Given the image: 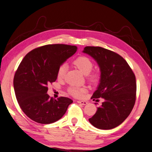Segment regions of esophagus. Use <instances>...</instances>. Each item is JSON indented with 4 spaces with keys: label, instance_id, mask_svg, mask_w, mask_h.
Here are the masks:
<instances>
[{
    "label": "esophagus",
    "instance_id": "34e87169",
    "mask_svg": "<svg viewBox=\"0 0 152 152\" xmlns=\"http://www.w3.org/2000/svg\"><path fill=\"white\" fill-rule=\"evenodd\" d=\"M77 102L80 104H83V105H86V104H88V102L83 101V100H78V101H77Z\"/></svg>",
    "mask_w": 152,
    "mask_h": 152
}]
</instances>
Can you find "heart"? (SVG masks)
I'll return each instance as SVG.
<instances>
[{
    "label": "heart",
    "mask_w": 152,
    "mask_h": 152,
    "mask_svg": "<svg viewBox=\"0 0 152 152\" xmlns=\"http://www.w3.org/2000/svg\"><path fill=\"white\" fill-rule=\"evenodd\" d=\"M74 64L76 66V68L80 71L82 74L84 75L89 74L92 69H93V64L91 62V60L87 57L80 56L78 58H76L74 61ZM66 72V66L65 64L61 65L57 69V76L58 79H63L65 76V74ZM89 80L92 82H97L99 79L98 74H93L90 75ZM71 95L75 96V97H80L82 96L86 92V88H78V87H72L69 90Z\"/></svg>",
    "instance_id": "obj_1"
}]
</instances>
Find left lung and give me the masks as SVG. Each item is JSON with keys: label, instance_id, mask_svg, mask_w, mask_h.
Returning <instances> with one entry per match:
<instances>
[{"label": "left lung", "instance_id": "obj_1", "mask_svg": "<svg viewBox=\"0 0 152 152\" xmlns=\"http://www.w3.org/2000/svg\"><path fill=\"white\" fill-rule=\"evenodd\" d=\"M83 53L93 57L100 70L99 83L92 98L104 99L89 122L99 129H112L121 124L133 108L137 88L135 76L127 62L114 52L87 46Z\"/></svg>", "mask_w": 152, "mask_h": 152}]
</instances>
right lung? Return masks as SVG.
Listing matches in <instances>:
<instances>
[{
  "label": "right lung",
  "instance_id": "1",
  "mask_svg": "<svg viewBox=\"0 0 152 152\" xmlns=\"http://www.w3.org/2000/svg\"><path fill=\"white\" fill-rule=\"evenodd\" d=\"M77 49L64 44L46 45L29 52L22 59L13 85L19 105L31 120L41 124L57 121L73 102L68 97L50 98L47 86L57 80L58 68Z\"/></svg>",
  "mask_w": 152,
  "mask_h": 152
}]
</instances>
